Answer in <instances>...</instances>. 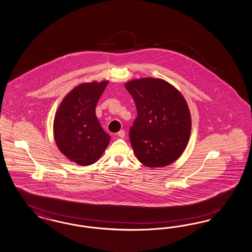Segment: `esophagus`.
Masks as SVG:
<instances>
[{
    "label": "esophagus",
    "mask_w": 252,
    "mask_h": 252,
    "mask_svg": "<svg viewBox=\"0 0 252 252\" xmlns=\"http://www.w3.org/2000/svg\"><path fill=\"white\" fill-rule=\"evenodd\" d=\"M117 136L119 137H121V138H124V137H126V132H125V130H120V131L117 133Z\"/></svg>",
    "instance_id": "esophagus-1"
}]
</instances>
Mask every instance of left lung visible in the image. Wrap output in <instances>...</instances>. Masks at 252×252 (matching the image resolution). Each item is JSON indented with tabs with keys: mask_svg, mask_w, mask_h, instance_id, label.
I'll use <instances>...</instances> for the list:
<instances>
[{
	"mask_svg": "<svg viewBox=\"0 0 252 252\" xmlns=\"http://www.w3.org/2000/svg\"><path fill=\"white\" fill-rule=\"evenodd\" d=\"M126 89L137 107L129 138L137 159L148 167L172 163L190 136V113L182 94L166 81L152 77L129 81Z\"/></svg>",
	"mask_w": 252,
	"mask_h": 252,
	"instance_id": "left-lung-1",
	"label": "left lung"
}]
</instances>
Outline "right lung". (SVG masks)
<instances>
[{"label":"right lung","mask_w":252,"mask_h":252,"mask_svg":"<svg viewBox=\"0 0 252 252\" xmlns=\"http://www.w3.org/2000/svg\"><path fill=\"white\" fill-rule=\"evenodd\" d=\"M108 81L77 86L66 95L54 118L56 144L69 160L79 165L97 161L110 136L102 129L95 108Z\"/></svg>","instance_id":"add662e5"}]
</instances>
